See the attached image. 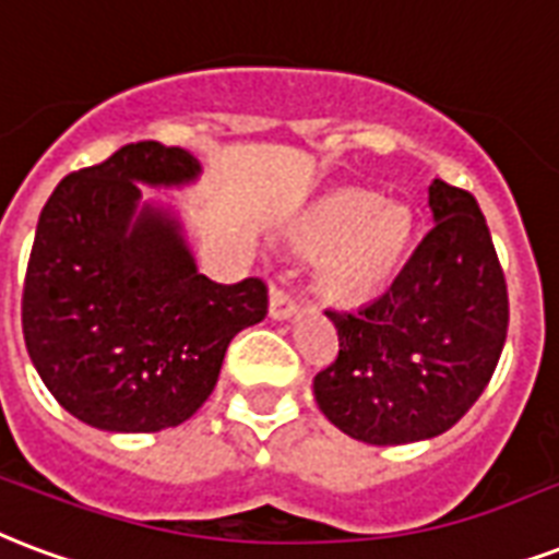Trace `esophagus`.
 Listing matches in <instances>:
<instances>
[{
	"label": "esophagus",
	"instance_id": "esophagus-1",
	"mask_svg": "<svg viewBox=\"0 0 559 559\" xmlns=\"http://www.w3.org/2000/svg\"><path fill=\"white\" fill-rule=\"evenodd\" d=\"M296 313H298L296 298L289 296L287 289L272 287V293H270V317L278 319V322H284V319H293Z\"/></svg>",
	"mask_w": 559,
	"mask_h": 559
}]
</instances>
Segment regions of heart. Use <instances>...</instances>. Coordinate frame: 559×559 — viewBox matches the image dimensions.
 Returning a JSON list of instances; mask_svg holds the SVG:
<instances>
[{"label":"heart","mask_w":559,"mask_h":559,"mask_svg":"<svg viewBox=\"0 0 559 559\" xmlns=\"http://www.w3.org/2000/svg\"><path fill=\"white\" fill-rule=\"evenodd\" d=\"M411 213L366 190H336L293 225V242L319 254L317 287L336 305L378 296L402 263L411 240Z\"/></svg>","instance_id":"b5f03b06"}]
</instances>
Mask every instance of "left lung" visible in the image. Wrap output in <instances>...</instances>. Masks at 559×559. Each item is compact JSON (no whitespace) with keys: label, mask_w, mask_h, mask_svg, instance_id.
Here are the masks:
<instances>
[{"label":"left lung","mask_w":559,"mask_h":559,"mask_svg":"<svg viewBox=\"0 0 559 559\" xmlns=\"http://www.w3.org/2000/svg\"><path fill=\"white\" fill-rule=\"evenodd\" d=\"M433 228L372 305L325 310L340 355L313 378L328 421L352 440L440 437L478 402L507 340V284L475 195L433 178Z\"/></svg>","instance_id":"8db88e82"}]
</instances>
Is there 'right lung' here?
<instances>
[{
    "instance_id": "1",
    "label": "right lung",
    "mask_w": 559,
    "mask_h": 559,
    "mask_svg": "<svg viewBox=\"0 0 559 559\" xmlns=\"http://www.w3.org/2000/svg\"><path fill=\"white\" fill-rule=\"evenodd\" d=\"M202 164L187 148L131 143L55 187L23 287V334L46 390L91 428L155 433L193 416L225 348L266 317L263 281L199 272L173 204Z\"/></svg>"
}]
</instances>
